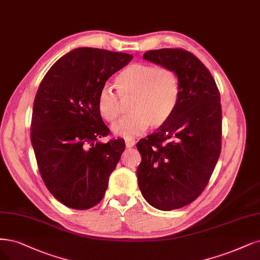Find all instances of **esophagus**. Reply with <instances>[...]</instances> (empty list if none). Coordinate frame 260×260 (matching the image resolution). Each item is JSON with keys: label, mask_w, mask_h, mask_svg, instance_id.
I'll return each instance as SVG.
<instances>
[{"label": "esophagus", "mask_w": 260, "mask_h": 260, "mask_svg": "<svg viewBox=\"0 0 260 260\" xmlns=\"http://www.w3.org/2000/svg\"><path fill=\"white\" fill-rule=\"evenodd\" d=\"M124 143H126L127 147H132V146H134V144H136V140L132 138H126L124 139Z\"/></svg>", "instance_id": "obj_1"}]
</instances>
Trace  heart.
I'll list each match as a JSON object with an SVG mask.
<instances>
[{
  "label": "heart",
  "mask_w": 260,
  "mask_h": 260,
  "mask_svg": "<svg viewBox=\"0 0 260 260\" xmlns=\"http://www.w3.org/2000/svg\"><path fill=\"white\" fill-rule=\"evenodd\" d=\"M118 94L111 86H104L98 95L96 109L106 121H114L120 114V99L130 100L129 116L112 124L119 137H134L149 126L159 128L172 117L178 99L180 82L173 70L148 63H132L115 77Z\"/></svg>",
  "instance_id": "heart-1"
}]
</instances>
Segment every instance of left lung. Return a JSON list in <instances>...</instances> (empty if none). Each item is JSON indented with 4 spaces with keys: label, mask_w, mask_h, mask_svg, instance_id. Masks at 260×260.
I'll list each match as a JSON object with an SVG mask.
<instances>
[{
    "label": "left lung",
    "mask_w": 260,
    "mask_h": 260,
    "mask_svg": "<svg viewBox=\"0 0 260 260\" xmlns=\"http://www.w3.org/2000/svg\"><path fill=\"white\" fill-rule=\"evenodd\" d=\"M173 70L180 99L172 117L137 144V170L144 199L161 211L194 201L207 187L221 149V105L215 80L191 52L182 48L148 50L143 56Z\"/></svg>",
    "instance_id": "8db88e82"
}]
</instances>
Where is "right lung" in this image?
Segmentation results:
<instances>
[{
	"mask_svg": "<svg viewBox=\"0 0 260 260\" xmlns=\"http://www.w3.org/2000/svg\"><path fill=\"white\" fill-rule=\"evenodd\" d=\"M129 53L76 48L44 76L33 104L31 142L47 189L66 207L99 203L124 141L99 142L110 133L96 109L106 80L132 60Z\"/></svg>",
	"mask_w": 260,
	"mask_h": 260,
	"instance_id": "obj_1",
	"label": "right lung"
}]
</instances>
